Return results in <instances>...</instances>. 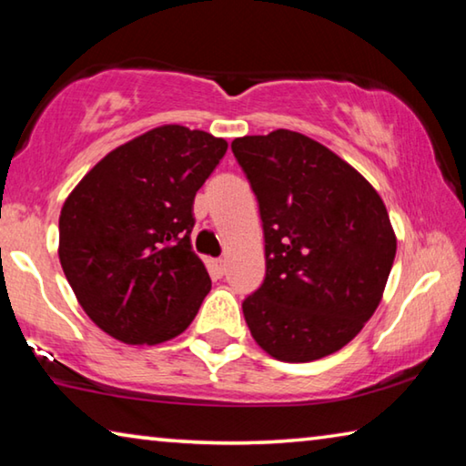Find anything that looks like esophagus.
<instances>
[{"mask_svg":"<svg viewBox=\"0 0 466 466\" xmlns=\"http://www.w3.org/2000/svg\"><path fill=\"white\" fill-rule=\"evenodd\" d=\"M211 271H214L218 278H222V275L226 273V261H224V258H214V261H211Z\"/></svg>","mask_w":466,"mask_h":466,"instance_id":"34e87169","label":"esophagus"}]
</instances>
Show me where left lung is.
<instances>
[{
  "label": "left lung",
  "instance_id": "obj_1",
  "mask_svg": "<svg viewBox=\"0 0 466 466\" xmlns=\"http://www.w3.org/2000/svg\"><path fill=\"white\" fill-rule=\"evenodd\" d=\"M258 201L265 279L244 299L255 341L279 361L341 350L382 299L397 236L380 195L319 141L278 129L232 141Z\"/></svg>",
  "mask_w": 466,
  "mask_h": 466
}]
</instances>
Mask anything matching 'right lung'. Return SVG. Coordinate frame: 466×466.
<instances>
[{
	"mask_svg": "<svg viewBox=\"0 0 466 466\" xmlns=\"http://www.w3.org/2000/svg\"><path fill=\"white\" fill-rule=\"evenodd\" d=\"M226 139L162 125L106 154L63 203L59 261L110 337L156 345L191 325L211 289L191 247L195 195Z\"/></svg>",
	"mask_w": 466,
	"mask_h": 466,
	"instance_id": "1",
	"label": "right lung"
}]
</instances>
